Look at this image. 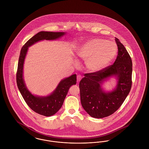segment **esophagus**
<instances>
[{
  "label": "esophagus",
  "mask_w": 149,
  "mask_h": 149,
  "mask_svg": "<svg viewBox=\"0 0 149 149\" xmlns=\"http://www.w3.org/2000/svg\"><path fill=\"white\" fill-rule=\"evenodd\" d=\"M81 79V76L80 75H78L77 76V82L79 83Z\"/></svg>",
  "instance_id": "34e87169"
}]
</instances>
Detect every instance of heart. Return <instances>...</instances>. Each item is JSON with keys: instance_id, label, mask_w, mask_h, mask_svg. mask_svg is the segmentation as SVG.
<instances>
[{"instance_id": "1", "label": "heart", "mask_w": 149, "mask_h": 149, "mask_svg": "<svg viewBox=\"0 0 149 149\" xmlns=\"http://www.w3.org/2000/svg\"><path fill=\"white\" fill-rule=\"evenodd\" d=\"M117 52V46L113 42L94 38L81 45L77 51V55L80 59L86 61V66L89 70L97 72L111 64Z\"/></svg>"}]
</instances>
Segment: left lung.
I'll return each instance as SVG.
<instances>
[{"instance_id": "8db88e82", "label": "left lung", "mask_w": 149, "mask_h": 149, "mask_svg": "<svg viewBox=\"0 0 149 149\" xmlns=\"http://www.w3.org/2000/svg\"><path fill=\"white\" fill-rule=\"evenodd\" d=\"M118 55L113 65L102 70L84 74L79 83L82 107L91 117L102 118L114 113L122 104L132 85V60L125 46L117 38ZM115 76L118 80L111 92H105L101 85L107 78Z\"/></svg>"}]
</instances>
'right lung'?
Here are the masks:
<instances>
[{
  "label": "right lung",
  "mask_w": 149,
  "mask_h": 149,
  "mask_svg": "<svg viewBox=\"0 0 149 149\" xmlns=\"http://www.w3.org/2000/svg\"><path fill=\"white\" fill-rule=\"evenodd\" d=\"M65 35V32L41 31L31 38L22 47L19 57L16 80L18 89L29 108L37 113L51 116L61 108L70 87L77 83V75L73 74L60 81L55 90L49 95L40 97L33 95L27 88L23 76V64L29 47L41 40H55Z\"/></svg>",
  "instance_id": "1"
}]
</instances>
